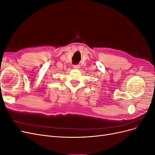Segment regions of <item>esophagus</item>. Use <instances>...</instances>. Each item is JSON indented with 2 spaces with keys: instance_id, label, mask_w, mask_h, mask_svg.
Wrapping results in <instances>:
<instances>
[{
  "instance_id": "34e87169",
  "label": "esophagus",
  "mask_w": 155,
  "mask_h": 155,
  "mask_svg": "<svg viewBox=\"0 0 155 155\" xmlns=\"http://www.w3.org/2000/svg\"><path fill=\"white\" fill-rule=\"evenodd\" d=\"M73 68L74 69H79V64H74L73 66Z\"/></svg>"
}]
</instances>
